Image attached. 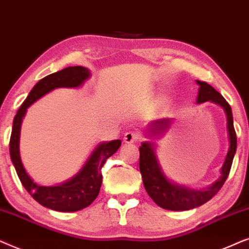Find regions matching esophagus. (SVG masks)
Listing matches in <instances>:
<instances>
[{"label":"esophagus","instance_id":"1","mask_svg":"<svg viewBox=\"0 0 249 249\" xmlns=\"http://www.w3.org/2000/svg\"><path fill=\"white\" fill-rule=\"evenodd\" d=\"M141 138V133H139V132L128 131L124 135V142H126V143H133V142L140 141Z\"/></svg>","mask_w":249,"mask_h":249}]
</instances>
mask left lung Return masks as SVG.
Returning a JSON list of instances; mask_svg holds the SVG:
<instances>
[{
	"mask_svg": "<svg viewBox=\"0 0 249 249\" xmlns=\"http://www.w3.org/2000/svg\"><path fill=\"white\" fill-rule=\"evenodd\" d=\"M197 83L200 86L197 98L198 104L211 100L224 108L228 119L230 149H229L227 158H225L223 166H222V177L220 180L215 182L212 187L206 189V190L195 191L181 188L178 185H174L170 181H167V178L164 177L163 172L159 167L157 158H156L150 142L142 143L140 149H139V151H140L139 167H140L145 191H147V194L158 206L163 207L165 210L188 211L191 210V208L200 206V205L207 203L208 200L212 199L220 191L222 185L224 184L225 180L228 178L234 154H236L237 150V135L233 127L232 111H231L230 105L212 85L201 81H197ZM168 124H170V119H159V121L155 123L154 130L160 133L161 131L168 127Z\"/></svg>",
	"mask_w": 249,
	"mask_h": 249,
	"instance_id": "1",
	"label": "left lung"
}]
</instances>
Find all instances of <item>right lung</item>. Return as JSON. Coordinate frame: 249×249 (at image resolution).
Wrapping results in <instances>:
<instances>
[{
	"mask_svg": "<svg viewBox=\"0 0 249 249\" xmlns=\"http://www.w3.org/2000/svg\"><path fill=\"white\" fill-rule=\"evenodd\" d=\"M90 72L82 66L67 67L60 71L45 76L36 83L28 97L22 102L13 119V126L10 138V156L16 172L26 190L34 199L44 207L58 212H76L90 206L98 197L102 183L101 170L106 160L121 147V140L102 143L95 149L82 171L71 181L57 187H41L33 182L22 166L19 155V135L22 117L27 108L43 95L55 88H76L79 86Z\"/></svg>",
	"mask_w": 249,
	"mask_h": 249,
	"instance_id": "add662e5",
	"label": "right lung"
}]
</instances>
